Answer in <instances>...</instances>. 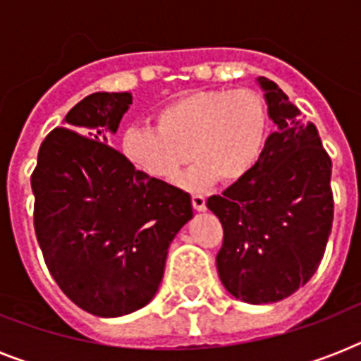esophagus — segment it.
I'll use <instances>...</instances> for the list:
<instances>
[{
	"instance_id": "obj_1",
	"label": "esophagus",
	"mask_w": 361,
	"mask_h": 361,
	"mask_svg": "<svg viewBox=\"0 0 361 361\" xmlns=\"http://www.w3.org/2000/svg\"><path fill=\"white\" fill-rule=\"evenodd\" d=\"M191 200L192 208L197 209V212H204V209H206V198H204L202 195H192Z\"/></svg>"
}]
</instances>
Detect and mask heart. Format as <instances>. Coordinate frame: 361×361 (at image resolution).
Returning <instances> with one entry per match:
<instances>
[{"label": "heart", "instance_id": "obj_1", "mask_svg": "<svg viewBox=\"0 0 361 361\" xmlns=\"http://www.w3.org/2000/svg\"><path fill=\"white\" fill-rule=\"evenodd\" d=\"M268 129V104L258 92L208 90L163 106L155 114V129L127 127L121 152L138 172L159 181H174L197 159L181 185L202 189L217 180H243L262 155Z\"/></svg>", "mask_w": 361, "mask_h": 361}]
</instances>
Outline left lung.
Instances as JSON below:
<instances>
[{
    "label": "left lung",
    "instance_id": "left-lung-1",
    "mask_svg": "<svg viewBox=\"0 0 361 361\" xmlns=\"http://www.w3.org/2000/svg\"><path fill=\"white\" fill-rule=\"evenodd\" d=\"M258 84L277 130L255 169L206 206L225 234L221 283L241 302L274 303L305 285L324 257L334 223L331 159L285 92L264 76Z\"/></svg>",
    "mask_w": 361,
    "mask_h": 361
}]
</instances>
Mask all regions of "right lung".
<instances>
[{
    "label": "right lung",
    "instance_id": "add662e5",
    "mask_svg": "<svg viewBox=\"0 0 361 361\" xmlns=\"http://www.w3.org/2000/svg\"><path fill=\"white\" fill-rule=\"evenodd\" d=\"M130 93L87 95L42 140L31 174L33 225L54 281L112 319L155 296L169 247L192 217L189 192L147 178L110 146Z\"/></svg>",
    "mask_w": 361,
    "mask_h": 361
}]
</instances>
